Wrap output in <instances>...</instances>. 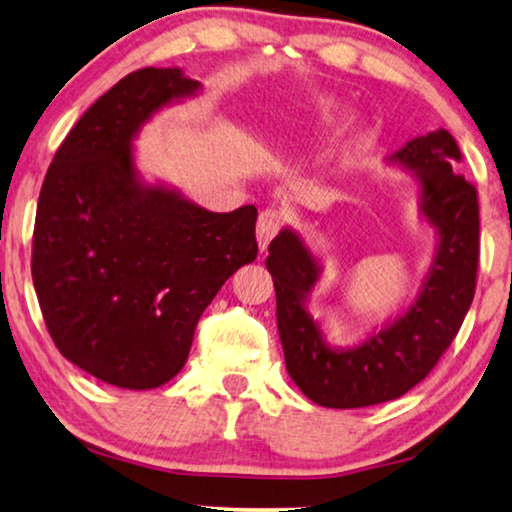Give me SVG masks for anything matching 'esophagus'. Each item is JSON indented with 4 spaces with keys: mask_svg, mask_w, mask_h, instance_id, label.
Masks as SVG:
<instances>
[{
    "mask_svg": "<svg viewBox=\"0 0 512 512\" xmlns=\"http://www.w3.org/2000/svg\"><path fill=\"white\" fill-rule=\"evenodd\" d=\"M281 224H283V215L279 211H274V208H265V211L258 215L256 238H258V247H261V251H265L267 245L272 242V238L279 233Z\"/></svg>",
    "mask_w": 512,
    "mask_h": 512,
    "instance_id": "1",
    "label": "esophagus"
}]
</instances>
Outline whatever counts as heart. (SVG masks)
I'll use <instances>...</instances> for the list:
<instances>
[{
  "label": "heart",
  "mask_w": 512,
  "mask_h": 512,
  "mask_svg": "<svg viewBox=\"0 0 512 512\" xmlns=\"http://www.w3.org/2000/svg\"><path fill=\"white\" fill-rule=\"evenodd\" d=\"M315 108H317V113L324 117V120H333L335 115H340V104H338V99H333V97H320L317 99Z\"/></svg>",
  "instance_id": "b5f03b06"
}]
</instances>
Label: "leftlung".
I'll list each match as a JSON object with an SVG mask.
<instances>
[{
  "label": "left lung",
  "instance_id": "left-lung-1",
  "mask_svg": "<svg viewBox=\"0 0 512 512\" xmlns=\"http://www.w3.org/2000/svg\"><path fill=\"white\" fill-rule=\"evenodd\" d=\"M385 163L415 179L417 213L435 242L417 297L395 320L360 345H331L308 308L324 270L320 258L292 226H283L267 249L286 370L308 399L326 408H363L406 395L445 354L474 299L479 199L458 172L456 140L445 129L426 133Z\"/></svg>",
  "mask_w": 512,
  "mask_h": 512
}]
</instances>
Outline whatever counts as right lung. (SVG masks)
Wrapping results in <instances>:
<instances>
[{
  "label": "right lung",
  "instance_id": "add662e5",
  "mask_svg": "<svg viewBox=\"0 0 512 512\" xmlns=\"http://www.w3.org/2000/svg\"><path fill=\"white\" fill-rule=\"evenodd\" d=\"M199 92L181 67L131 72L79 117L40 188L31 276L49 335L117 388L177 376L201 313L258 254L254 206L206 211L136 165L142 127Z\"/></svg>",
  "mask_w": 512,
  "mask_h": 512
}]
</instances>
